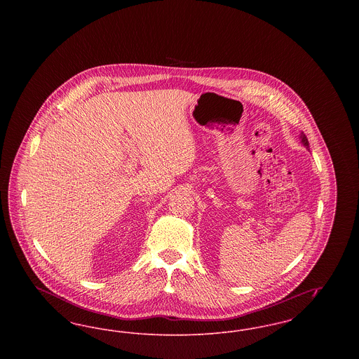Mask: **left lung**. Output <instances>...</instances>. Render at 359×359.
Segmentation results:
<instances>
[{
    "label": "left lung",
    "mask_w": 359,
    "mask_h": 359,
    "mask_svg": "<svg viewBox=\"0 0 359 359\" xmlns=\"http://www.w3.org/2000/svg\"><path fill=\"white\" fill-rule=\"evenodd\" d=\"M302 142L304 144V147H306V148H309V142H308V138L306 135H302Z\"/></svg>",
    "instance_id": "8db88e82"
}]
</instances>
